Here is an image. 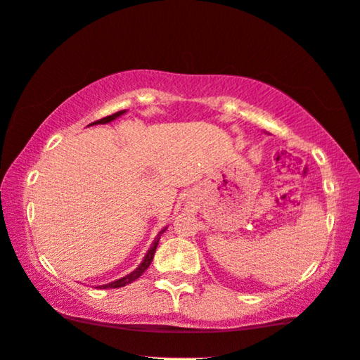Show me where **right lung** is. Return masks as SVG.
<instances>
[{"instance_id":"obj_1","label":"right lung","mask_w":360,"mask_h":360,"mask_svg":"<svg viewBox=\"0 0 360 360\" xmlns=\"http://www.w3.org/2000/svg\"><path fill=\"white\" fill-rule=\"evenodd\" d=\"M124 113H127V110H122V112H117V113L110 115V117H105V118H102V120H98V122H95V124H97V123H102V124H103V123H110V122H113V120H117L118 117H122V115H124ZM166 229H167V227L160 230V233H158L156 238H155V240H153V243H151L150 250L146 252V255H145V258H143V262L135 268V270H133L131 273H128V275H124L123 278H120V280H115V281H112V283H107V285H98V286H95V288H98V290L122 288V286H127V285L133 283V281H135V280H138V278H140V276L143 275V273H145L146 268L151 265L153 257H155V252H156V247H158V242H160L161 233H165Z\"/></svg>"}]
</instances>
